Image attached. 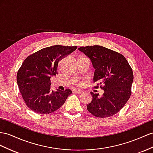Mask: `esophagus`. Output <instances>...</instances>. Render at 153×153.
<instances>
[{"label": "esophagus", "mask_w": 153, "mask_h": 153, "mask_svg": "<svg viewBox=\"0 0 153 153\" xmlns=\"http://www.w3.org/2000/svg\"><path fill=\"white\" fill-rule=\"evenodd\" d=\"M73 92H75V93H77V94H81V93H83V91H82L81 90H77V89L74 90Z\"/></svg>", "instance_id": "obj_1"}]
</instances>
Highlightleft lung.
Returning a JSON list of instances; mask_svg holds the SVG:
<instances>
[{
  "label": "left lung",
  "mask_w": 153,
  "mask_h": 153,
  "mask_svg": "<svg viewBox=\"0 0 153 153\" xmlns=\"http://www.w3.org/2000/svg\"><path fill=\"white\" fill-rule=\"evenodd\" d=\"M79 50L88 56L95 72L94 83L104 91L103 96L91 92L92 100L87 110L97 117H108L118 112L131 95L133 81L132 68L122 54L105 47L94 45L82 46Z\"/></svg>",
  "instance_id": "obj_1"
}]
</instances>
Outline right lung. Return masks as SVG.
<instances>
[{
	"label": "right lung",
	"mask_w": 153,
	"mask_h": 153,
	"mask_svg": "<svg viewBox=\"0 0 153 153\" xmlns=\"http://www.w3.org/2000/svg\"><path fill=\"white\" fill-rule=\"evenodd\" d=\"M77 46L54 45L27 57L17 74L19 89L25 102L36 113L47 114L57 111L72 94L71 90L53 91L50 78L57 74L59 62Z\"/></svg>",
	"instance_id": "1"
}]
</instances>
